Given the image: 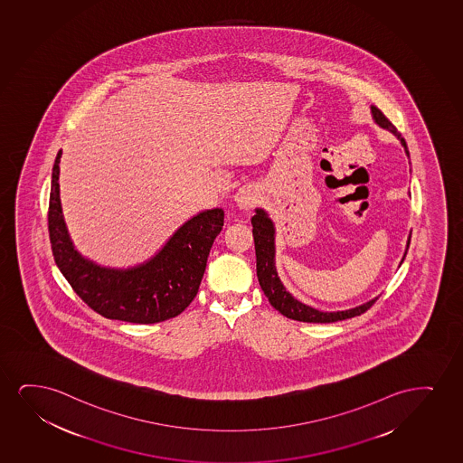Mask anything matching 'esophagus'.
Returning <instances> with one entry per match:
<instances>
[{"label":"esophagus","instance_id":"34e87169","mask_svg":"<svg viewBox=\"0 0 463 463\" xmlns=\"http://www.w3.org/2000/svg\"><path fill=\"white\" fill-rule=\"evenodd\" d=\"M235 204L239 205L241 209L250 211L252 207L259 204V194L251 186H241V190L235 194Z\"/></svg>","mask_w":463,"mask_h":463}]
</instances>
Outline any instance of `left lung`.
<instances>
[{
	"label": "left lung",
	"instance_id": "8db88e82",
	"mask_svg": "<svg viewBox=\"0 0 463 463\" xmlns=\"http://www.w3.org/2000/svg\"><path fill=\"white\" fill-rule=\"evenodd\" d=\"M371 111H373V120L380 127L390 130L392 135H396L397 139L401 141V145L405 149V154L410 156L405 139L402 138L401 133L397 132L396 127L391 124V120L373 105L371 107ZM251 224L254 248H256V270H258L259 284L264 290L265 297L270 301L271 307L279 311L282 316L292 318V320H298V322H307V324H331L337 320L361 316L377 301V298H373L361 307L345 309V311L322 313L318 309L303 305L301 301L295 300L294 297L288 294L286 288L282 286L281 279L278 278L277 267H275V226H273V222L267 215V212L256 209V215L252 216ZM410 239H411V232H410L409 241H407L405 254L409 251ZM405 254H403L401 264L405 259Z\"/></svg>",
	"mask_w": 463,
	"mask_h": 463
}]
</instances>
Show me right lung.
Returning <instances> with one entry per match:
<instances>
[{"label": "right lung", "mask_w": 463, "mask_h": 463, "mask_svg": "<svg viewBox=\"0 0 463 463\" xmlns=\"http://www.w3.org/2000/svg\"><path fill=\"white\" fill-rule=\"evenodd\" d=\"M58 152L52 173L49 232L54 262L80 298L103 317L130 324H156L175 317L198 294L207 258L224 222L222 209L193 216L154 258L127 270L84 259L67 232L60 199Z\"/></svg>", "instance_id": "1"}]
</instances>
